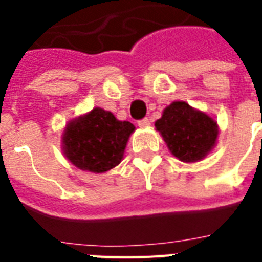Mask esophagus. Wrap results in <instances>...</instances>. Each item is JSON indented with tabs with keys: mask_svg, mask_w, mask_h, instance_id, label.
<instances>
[{
	"mask_svg": "<svg viewBox=\"0 0 262 262\" xmlns=\"http://www.w3.org/2000/svg\"><path fill=\"white\" fill-rule=\"evenodd\" d=\"M137 125L140 126V127H148V126L151 125V119H148V118H144V119L139 120V122H137Z\"/></svg>",
	"mask_w": 262,
	"mask_h": 262,
	"instance_id": "34e87169",
	"label": "esophagus"
}]
</instances>
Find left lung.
Listing matches in <instances>:
<instances>
[{
    "label": "left lung",
    "mask_w": 262,
    "mask_h": 262,
    "mask_svg": "<svg viewBox=\"0 0 262 262\" xmlns=\"http://www.w3.org/2000/svg\"><path fill=\"white\" fill-rule=\"evenodd\" d=\"M156 127L171 153L185 163L202 160L213 148L219 133L210 116L182 101L167 106L156 122Z\"/></svg>",
    "instance_id": "1"
}]
</instances>
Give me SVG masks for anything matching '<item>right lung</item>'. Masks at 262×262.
I'll use <instances>...</instances> for the list:
<instances>
[{
    "label": "right lung",
    "instance_id": "obj_1",
    "mask_svg": "<svg viewBox=\"0 0 262 262\" xmlns=\"http://www.w3.org/2000/svg\"><path fill=\"white\" fill-rule=\"evenodd\" d=\"M135 126L108 111L92 109L70 122L63 135L66 157L81 170L105 172L119 164Z\"/></svg>",
    "mask_w": 262,
    "mask_h": 262
}]
</instances>
